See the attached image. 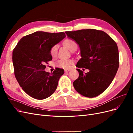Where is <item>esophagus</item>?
Wrapping results in <instances>:
<instances>
[{
	"label": "esophagus",
	"mask_w": 133,
	"mask_h": 133,
	"mask_svg": "<svg viewBox=\"0 0 133 133\" xmlns=\"http://www.w3.org/2000/svg\"><path fill=\"white\" fill-rule=\"evenodd\" d=\"M70 69H64V71H65V72H68V71H70Z\"/></svg>",
	"instance_id": "esophagus-1"
}]
</instances>
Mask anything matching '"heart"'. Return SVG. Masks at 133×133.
<instances>
[{
	"mask_svg": "<svg viewBox=\"0 0 133 133\" xmlns=\"http://www.w3.org/2000/svg\"><path fill=\"white\" fill-rule=\"evenodd\" d=\"M64 45H65L68 49H69L70 51L73 50L75 47L77 46V44L73 41V40L70 39H66L64 42ZM58 45H54L51 48L50 50V54L52 57H55L57 54L58 51ZM73 63L72 60H67V59H60L56 63V65L59 68H64V69H68L70 66V65Z\"/></svg>",
	"mask_w": 133,
	"mask_h": 133,
	"instance_id": "1",
	"label": "heart"
}]
</instances>
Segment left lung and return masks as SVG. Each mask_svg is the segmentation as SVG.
Instances as JSON below:
<instances>
[{
	"mask_svg": "<svg viewBox=\"0 0 133 133\" xmlns=\"http://www.w3.org/2000/svg\"><path fill=\"white\" fill-rule=\"evenodd\" d=\"M65 33L79 46L81 58L76 66L89 70L84 74L76 69L79 75L73 82L75 89L85 97L97 96L110 85L118 71L117 44L102 30L88 29Z\"/></svg>",
	"mask_w": 133,
	"mask_h": 133,
	"instance_id": "obj_1",
	"label": "left lung"
}]
</instances>
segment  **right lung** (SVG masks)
Returning a JSON list of instances; mask_svg holds the SVG:
<instances>
[{"instance_id":"right-lung-1","label":"right lung","mask_w":133,"mask_h":133,"mask_svg":"<svg viewBox=\"0 0 133 133\" xmlns=\"http://www.w3.org/2000/svg\"><path fill=\"white\" fill-rule=\"evenodd\" d=\"M65 37L63 32L36 31L23 37L14 49L15 76L22 89L31 97L46 99L57 89L64 70L55 68L51 73L44 70L45 63L52 60L51 48Z\"/></svg>"}]
</instances>
